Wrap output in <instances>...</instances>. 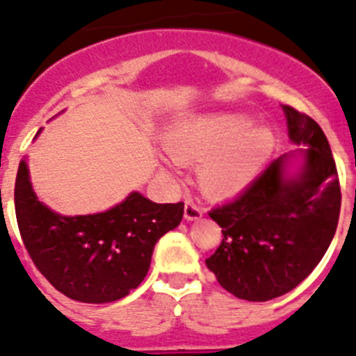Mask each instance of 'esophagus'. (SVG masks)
Segmentation results:
<instances>
[{"label": "esophagus", "instance_id": "obj_1", "mask_svg": "<svg viewBox=\"0 0 356 356\" xmlns=\"http://www.w3.org/2000/svg\"><path fill=\"white\" fill-rule=\"evenodd\" d=\"M201 217H203V208L191 200L185 201V218L187 220H197Z\"/></svg>", "mask_w": 356, "mask_h": 356}]
</instances>
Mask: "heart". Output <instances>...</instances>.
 <instances>
[{"label": "heart", "mask_w": 356, "mask_h": 356, "mask_svg": "<svg viewBox=\"0 0 356 356\" xmlns=\"http://www.w3.org/2000/svg\"><path fill=\"white\" fill-rule=\"evenodd\" d=\"M275 138L268 127H252L238 113L201 114L172 129L165 148L178 162H201L200 181L210 194L226 195L256 178Z\"/></svg>", "instance_id": "obj_1"}]
</instances>
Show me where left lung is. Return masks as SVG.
<instances>
[{
	"instance_id": "8db88e82",
	"label": "left lung",
	"mask_w": 356,
	"mask_h": 356,
	"mask_svg": "<svg viewBox=\"0 0 356 356\" xmlns=\"http://www.w3.org/2000/svg\"><path fill=\"white\" fill-rule=\"evenodd\" d=\"M289 139L305 145L304 165L286 176L282 155L234 200L210 211L222 242L207 259L218 284L236 298L266 302L291 291L316 268L334 238L341 185L321 127L282 106Z\"/></svg>"
}]
</instances>
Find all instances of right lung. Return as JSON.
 <instances>
[{
  "label": "right lung",
  "mask_w": 356,
  "mask_h": 356,
  "mask_svg": "<svg viewBox=\"0 0 356 356\" xmlns=\"http://www.w3.org/2000/svg\"><path fill=\"white\" fill-rule=\"evenodd\" d=\"M14 200L21 238L35 266L58 291L84 304L116 302L138 288L159 238L184 217V203L156 204L139 192L102 213L65 217L38 201L24 161Z\"/></svg>",
  "instance_id": "add662e5"
}]
</instances>
